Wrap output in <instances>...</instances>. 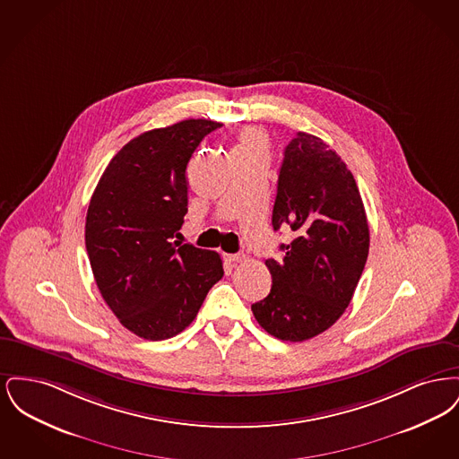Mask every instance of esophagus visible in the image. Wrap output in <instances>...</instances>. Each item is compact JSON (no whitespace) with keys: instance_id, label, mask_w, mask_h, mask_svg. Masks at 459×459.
Wrapping results in <instances>:
<instances>
[{"instance_id":"esophagus-1","label":"esophagus","mask_w":459,"mask_h":459,"mask_svg":"<svg viewBox=\"0 0 459 459\" xmlns=\"http://www.w3.org/2000/svg\"><path fill=\"white\" fill-rule=\"evenodd\" d=\"M244 255H240V253H238V255H225V262L229 263L230 266H236V264H239V263L244 262Z\"/></svg>"}]
</instances>
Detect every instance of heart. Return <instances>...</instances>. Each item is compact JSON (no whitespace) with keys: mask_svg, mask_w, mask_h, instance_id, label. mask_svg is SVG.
Here are the masks:
<instances>
[{"mask_svg":"<svg viewBox=\"0 0 459 459\" xmlns=\"http://www.w3.org/2000/svg\"><path fill=\"white\" fill-rule=\"evenodd\" d=\"M268 150V139L264 132L258 127H247L240 132L238 144L232 154H266Z\"/></svg>","mask_w":459,"mask_h":459,"instance_id":"1","label":"heart"}]
</instances>
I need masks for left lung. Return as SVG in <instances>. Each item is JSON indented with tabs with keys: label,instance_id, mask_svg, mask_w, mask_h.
I'll list each match as a JSON object with an SVG mask.
<instances>
[{
	"label": "left lung",
	"instance_id": "8db88e82",
	"mask_svg": "<svg viewBox=\"0 0 459 459\" xmlns=\"http://www.w3.org/2000/svg\"><path fill=\"white\" fill-rule=\"evenodd\" d=\"M272 225L290 227L296 238L281 244V260L264 262L272 289L251 309L270 335L301 342L346 311L370 247L356 180L320 137L298 132L285 146Z\"/></svg>",
	"mask_w": 459,
	"mask_h": 459
}]
</instances>
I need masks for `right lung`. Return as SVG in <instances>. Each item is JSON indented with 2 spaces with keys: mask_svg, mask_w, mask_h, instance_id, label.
<instances>
[{
  "mask_svg": "<svg viewBox=\"0 0 459 459\" xmlns=\"http://www.w3.org/2000/svg\"><path fill=\"white\" fill-rule=\"evenodd\" d=\"M219 127L189 118L134 137L91 197L86 249L94 281L118 322L143 339L163 341L189 327L223 277L219 253L174 240L187 213V163Z\"/></svg>",
  "mask_w": 459,
  "mask_h": 459,
  "instance_id": "1",
  "label": "right lung"
}]
</instances>
